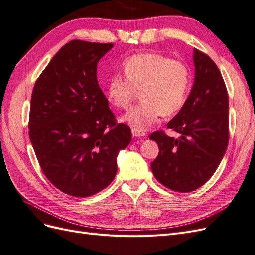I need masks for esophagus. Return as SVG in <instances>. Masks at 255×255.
I'll use <instances>...</instances> for the list:
<instances>
[{"label":"esophagus","mask_w":255,"mask_h":255,"mask_svg":"<svg viewBox=\"0 0 255 255\" xmlns=\"http://www.w3.org/2000/svg\"><path fill=\"white\" fill-rule=\"evenodd\" d=\"M132 134H133V136H134L135 138H140V137H146V134H145V133L141 132V130H138V129H135V128H133V129H132Z\"/></svg>","instance_id":"obj_1"}]
</instances>
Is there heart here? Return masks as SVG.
<instances>
[{"instance_id":"b5f03b06","label":"heart","mask_w":255,"mask_h":255,"mask_svg":"<svg viewBox=\"0 0 255 255\" xmlns=\"http://www.w3.org/2000/svg\"><path fill=\"white\" fill-rule=\"evenodd\" d=\"M126 78L114 74L107 81L106 94L113 105L127 110L138 91L141 102L121 117V122L146 130L160 115L179 112L190 88V71L183 61L157 53H139L122 65Z\"/></svg>"}]
</instances>
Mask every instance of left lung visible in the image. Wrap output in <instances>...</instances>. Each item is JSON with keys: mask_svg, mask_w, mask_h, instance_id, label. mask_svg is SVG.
<instances>
[{"mask_svg": "<svg viewBox=\"0 0 255 255\" xmlns=\"http://www.w3.org/2000/svg\"><path fill=\"white\" fill-rule=\"evenodd\" d=\"M195 82L184 106L167 123L179 138L163 132L150 135L159 153L151 164L167 188L189 192L201 187L218 168L229 142V97L218 67L194 49Z\"/></svg>", "mask_w": 255, "mask_h": 255, "instance_id": "1", "label": "left lung"}]
</instances>
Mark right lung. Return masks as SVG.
Returning a JSON list of instances; mask_svg holds the SVG:
<instances>
[{
	"instance_id": "add662e5",
	"label": "right lung",
	"mask_w": 255,
	"mask_h": 255,
	"mask_svg": "<svg viewBox=\"0 0 255 255\" xmlns=\"http://www.w3.org/2000/svg\"><path fill=\"white\" fill-rule=\"evenodd\" d=\"M113 43L72 40L36 81L29 110V139L44 175L65 194L85 198L113 182L117 156L132 139L116 123L99 86L97 65Z\"/></svg>"
}]
</instances>
